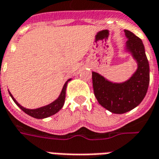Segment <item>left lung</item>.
<instances>
[{
  "label": "left lung",
  "instance_id": "1",
  "mask_svg": "<svg viewBox=\"0 0 159 159\" xmlns=\"http://www.w3.org/2000/svg\"><path fill=\"white\" fill-rule=\"evenodd\" d=\"M127 39L122 53L130 54L136 63L133 74L124 82L116 83L93 71L94 95L101 106L114 114H124L138 106L148 89L149 63L141 39L129 30H124Z\"/></svg>",
  "mask_w": 159,
  "mask_h": 159
}]
</instances>
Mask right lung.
Wrapping results in <instances>:
<instances>
[{"label": "right lung", "instance_id": "obj_1", "mask_svg": "<svg viewBox=\"0 0 159 159\" xmlns=\"http://www.w3.org/2000/svg\"><path fill=\"white\" fill-rule=\"evenodd\" d=\"M71 78L70 79H68L66 83H65L64 86H63V88H62V90L61 92V93L59 95V97L56 98V100L53 101L52 103H49V104H47L45 106H42L40 108H38V109H27V108H24L23 106H22L20 103H18L14 97L11 95L9 90V94H10L11 98H12V100L15 102V103L17 104V106L19 107L20 109L23 110V112H25L27 115H29V116H32V117H34V118L36 119H44L47 118V117H50V116H53V115H55L56 113L60 111L61 108L64 105L65 103V99H66V87H67V83L70 82Z\"/></svg>", "mask_w": 159, "mask_h": 159}]
</instances>
